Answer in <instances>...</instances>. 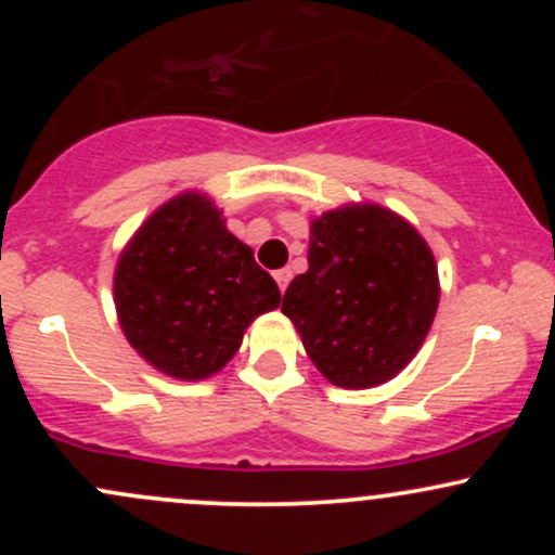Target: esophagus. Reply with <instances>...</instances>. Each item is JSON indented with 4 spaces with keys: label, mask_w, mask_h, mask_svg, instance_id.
Listing matches in <instances>:
<instances>
[{
    "label": "esophagus",
    "mask_w": 555,
    "mask_h": 555,
    "mask_svg": "<svg viewBox=\"0 0 555 555\" xmlns=\"http://www.w3.org/2000/svg\"><path fill=\"white\" fill-rule=\"evenodd\" d=\"M273 279H276V284H279V289H286V286H289V282H292V271L289 269H279L276 273H273Z\"/></svg>",
    "instance_id": "obj_1"
}]
</instances>
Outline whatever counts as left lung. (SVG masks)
Returning a JSON list of instances; mask_svg holds the SVG:
<instances>
[{
  "mask_svg": "<svg viewBox=\"0 0 555 555\" xmlns=\"http://www.w3.org/2000/svg\"><path fill=\"white\" fill-rule=\"evenodd\" d=\"M438 297L423 234L378 203H347L310 221L308 271L286 286L282 313L323 378L373 388L420 352Z\"/></svg>",
  "mask_w": 555,
  "mask_h": 555,
  "instance_id": "obj_1",
  "label": "left lung"
}]
</instances>
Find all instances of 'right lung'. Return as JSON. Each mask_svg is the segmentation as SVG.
Instances as JSON below:
<instances>
[{
  "mask_svg": "<svg viewBox=\"0 0 555 555\" xmlns=\"http://www.w3.org/2000/svg\"><path fill=\"white\" fill-rule=\"evenodd\" d=\"M279 302L276 282L201 190L162 203L127 240L114 269L125 339L177 380L219 373L237 354L247 326Z\"/></svg>",
  "mask_w": 555,
  "mask_h": 555,
  "instance_id": "1",
  "label": "right lung"
}]
</instances>
